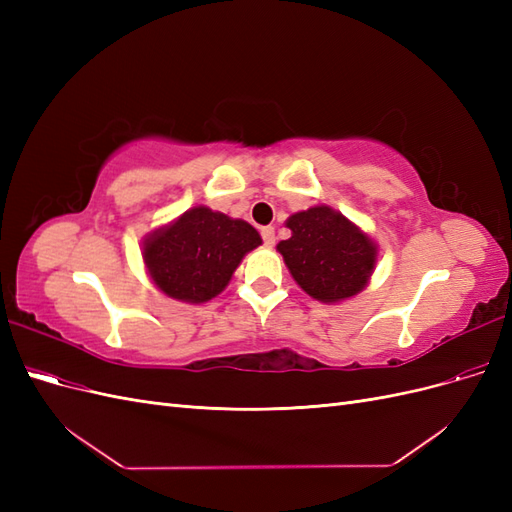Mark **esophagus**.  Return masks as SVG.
<instances>
[{
	"mask_svg": "<svg viewBox=\"0 0 512 512\" xmlns=\"http://www.w3.org/2000/svg\"><path fill=\"white\" fill-rule=\"evenodd\" d=\"M260 235H262V241H265L267 247H273V245H275V228H273V226H265V228H262Z\"/></svg>",
	"mask_w": 512,
	"mask_h": 512,
	"instance_id": "34e87169",
	"label": "esophagus"
}]
</instances>
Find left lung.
Masks as SVG:
<instances>
[{
	"label": "left lung",
	"instance_id": "obj_1",
	"mask_svg": "<svg viewBox=\"0 0 512 512\" xmlns=\"http://www.w3.org/2000/svg\"><path fill=\"white\" fill-rule=\"evenodd\" d=\"M286 226L292 237L277 243V252L309 297L337 303L367 286L378 247L342 213L318 205L290 215Z\"/></svg>",
	"mask_w": 512,
	"mask_h": 512
}]
</instances>
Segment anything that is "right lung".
<instances>
[{
  "instance_id": "obj_1",
  "label": "right lung",
  "mask_w": 512,
  "mask_h": 512,
  "mask_svg": "<svg viewBox=\"0 0 512 512\" xmlns=\"http://www.w3.org/2000/svg\"><path fill=\"white\" fill-rule=\"evenodd\" d=\"M260 243L252 224L200 205L149 232L143 241V260L153 284L166 297L205 303L218 297L243 256Z\"/></svg>"
}]
</instances>
